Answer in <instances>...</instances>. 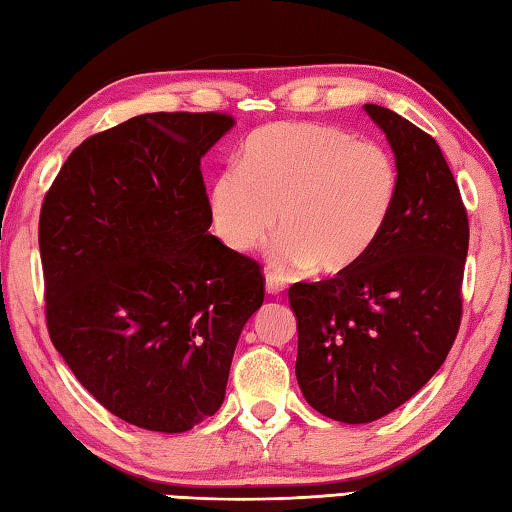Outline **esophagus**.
Wrapping results in <instances>:
<instances>
[{"label":"esophagus","instance_id":"34e87169","mask_svg":"<svg viewBox=\"0 0 512 512\" xmlns=\"http://www.w3.org/2000/svg\"><path fill=\"white\" fill-rule=\"evenodd\" d=\"M265 290L267 294H281L285 290V283L279 274H267L265 276Z\"/></svg>","mask_w":512,"mask_h":512}]
</instances>
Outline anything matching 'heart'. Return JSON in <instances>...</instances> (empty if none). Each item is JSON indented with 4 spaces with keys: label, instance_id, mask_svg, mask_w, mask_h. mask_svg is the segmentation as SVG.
I'll use <instances>...</instances> for the list:
<instances>
[{
    "label": "heart",
    "instance_id": "obj_1",
    "mask_svg": "<svg viewBox=\"0 0 512 512\" xmlns=\"http://www.w3.org/2000/svg\"><path fill=\"white\" fill-rule=\"evenodd\" d=\"M400 166L375 139L321 123H272L249 134L238 166L211 186L215 233L233 251H251L272 236L281 270L317 263L342 272L366 256L396 209Z\"/></svg>",
    "mask_w": 512,
    "mask_h": 512
}]
</instances>
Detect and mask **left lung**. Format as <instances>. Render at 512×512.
<instances>
[{"instance_id":"8db88e82","label":"left lung","mask_w":512,"mask_h":512,"mask_svg":"<svg viewBox=\"0 0 512 512\" xmlns=\"http://www.w3.org/2000/svg\"><path fill=\"white\" fill-rule=\"evenodd\" d=\"M364 110L396 152V209L355 265L288 292L303 396L348 425L391 414L441 369L459 335L470 242L459 184L432 134L387 107Z\"/></svg>"}]
</instances>
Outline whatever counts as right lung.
Here are the masks:
<instances>
[{"instance_id":"obj_1","label":"right lung","mask_w":512,"mask_h":512,"mask_svg":"<svg viewBox=\"0 0 512 512\" xmlns=\"http://www.w3.org/2000/svg\"><path fill=\"white\" fill-rule=\"evenodd\" d=\"M229 128L224 112L132 116L74 148L42 202L51 342L107 411L150 432L220 409L265 299L263 267L209 233L200 166Z\"/></svg>"}]
</instances>
